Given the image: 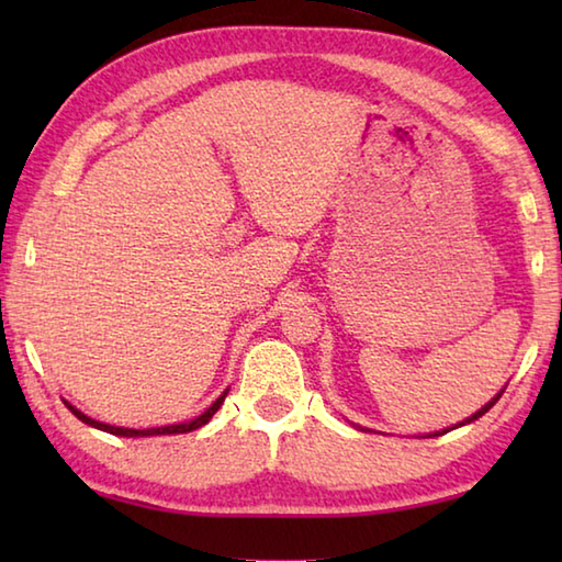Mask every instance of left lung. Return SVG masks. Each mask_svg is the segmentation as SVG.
Returning a JSON list of instances; mask_svg holds the SVG:
<instances>
[{
	"label": "left lung",
	"instance_id": "left-lung-1",
	"mask_svg": "<svg viewBox=\"0 0 562 562\" xmlns=\"http://www.w3.org/2000/svg\"><path fill=\"white\" fill-rule=\"evenodd\" d=\"M501 394H503V389H501V392H498L496 396H493V398H491V402H488L486 406H481V408H479V412H475V414H471L469 418H463V422H459V424H456V426H449V429H441V431H434V434H429V436H441V434H449L451 429H459V426H465V424H473V422H475V418H481L483 414H486V412H488V408H491L493 404H496V402H498V398H501ZM357 429H361V426H357ZM361 431H369V429H361Z\"/></svg>",
	"mask_w": 562,
	"mask_h": 562
}]
</instances>
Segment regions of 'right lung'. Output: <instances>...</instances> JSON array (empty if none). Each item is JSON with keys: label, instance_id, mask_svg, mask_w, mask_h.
<instances>
[{"label": "right lung", "instance_id": "1", "mask_svg": "<svg viewBox=\"0 0 562 562\" xmlns=\"http://www.w3.org/2000/svg\"><path fill=\"white\" fill-rule=\"evenodd\" d=\"M225 396H227V389L225 392L215 398V402L205 408V412L201 414V416H195V418H190V422H186V424H170V426H156V429H126V426H111V424H103V422H97V418H91V416H87L83 412H79V408L76 406H71L69 402H64L66 404V408H69V412L79 418V422H83V424H89V426H93V429H99V431H106V434H113V436H126V439H138V436H166V434H188V431H195V429H201V426H205L207 422H211L213 418V414L217 412V408L223 406V402H225Z\"/></svg>", "mask_w": 562, "mask_h": 562}]
</instances>
